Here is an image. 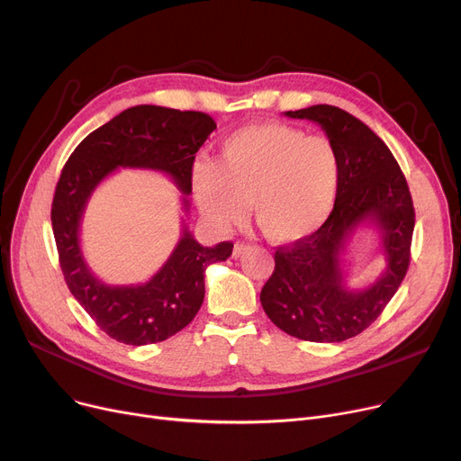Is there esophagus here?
<instances>
[{
  "instance_id": "34e87169",
  "label": "esophagus",
  "mask_w": 461,
  "mask_h": 461,
  "mask_svg": "<svg viewBox=\"0 0 461 461\" xmlns=\"http://www.w3.org/2000/svg\"><path fill=\"white\" fill-rule=\"evenodd\" d=\"M247 250H249V245H245V243H237V245L233 247V256H235V258H239V256H243Z\"/></svg>"
}]
</instances>
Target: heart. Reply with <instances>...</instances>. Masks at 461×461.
Returning a JSON list of instances; mask_svg holds the SVG:
<instances>
[{
    "mask_svg": "<svg viewBox=\"0 0 461 461\" xmlns=\"http://www.w3.org/2000/svg\"><path fill=\"white\" fill-rule=\"evenodd\" d=\"M190 183L214 228L239 224L250 200L265 237L289 245L327 222L340 183V158L325 136L282 123H254L222 141L218 164H194Z\"/></svg>",
    "mask_w": 461,
    "mask_h": 461,
    "instance_id": "b5f03b06",
    "label": "heart"
}]
</instances>
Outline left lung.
I'll list each match as a JSON object with an SVG mask.
<instances>
[{
	"mask_svg": "<svg viewBox=\"0 0 461 461\" xmlns=\"http://www.w3.org/2000/svg\"><path fill=\"white\" fill-rule=\"evenodd\" d=\"M318 123L340 158V183L327 222L275 254L261 289L269 320L308 342H344L368 329L389 304L409 267L415 209L407 181L384 141L360 119L329 104L285 112ZM375 227L385 271L370 285H347L343 254L354 231Z\"/></svg>",
	"mask_w": 461,
	"mask_h": 461,
	"instance_id": "left-lung-1",
	"label": "left lung"
}]
</instances>
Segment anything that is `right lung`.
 I'll return each instance as SVG.
<instances>
[{
  "mask_svg": "<svg viewBox=\"0 0 461 461\" xmlns=\"http://www.w3.org/2000/svg\"><path fill=\"white\" fill-rule=\"evenodd\" d=\"M216 129L211 115L140 104L121 112L82 140L67 160L52 202V230L70 294L110 338L127 346L166 340L196 316L205 295V269L226 261L231 243L203 247L183 221L174 252L145 284L113 285L96 278L80 247L87 202L117 167L153 169L176 183L190 209L192 164Z\"/></svg>",
  "mask_w": 461,
  "mask_h": 461,
  "instance_id": "1",
  "label": "right lung"
}]
</instances>
